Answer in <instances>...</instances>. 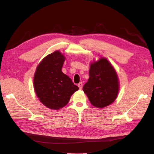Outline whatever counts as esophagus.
<instances>
[{
  "mask_svg": "<svg viewBox=\"0 0 154 154\" xmlns=\"http://www.w3.org/2000/svg\"><path fill=\"white\" fill-rule=\"evenodd\" d=\"M78 87H79V88H80V89H82V87H83V83H82V82L79 83L78 84Z\"/></svg>",
  "mask_w": 154,
  "mask_h": 154,
  "instance_id": "obj_1",
  "label": "esophagus"
}]
</instances>
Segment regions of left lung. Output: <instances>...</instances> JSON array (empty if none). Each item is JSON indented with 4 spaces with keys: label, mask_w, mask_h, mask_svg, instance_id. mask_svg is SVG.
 Here are the masks:
<instances>
[{
    "label": "left lung",
    "mask_w": 154,
    "mask_h": 154,
    "mask_svg": "<svg viewBox=\"0 0 154 154\" xmlns=\"http://www.w3.org/2000/svg\"><path fill=\"white\" fill-rule=\"evenodd\" d=\"M83 91L91 103L97 108H103L115 101L119 91L118 77L106 58H100L91 64L89 78Z\"/></svg>",
    "instance_id": "8db88e82"
}]
</instances>
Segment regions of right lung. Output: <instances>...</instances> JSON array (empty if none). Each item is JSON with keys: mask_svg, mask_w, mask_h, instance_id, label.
Masks as SVG:
<instances>
[{"mask_svg": "<svg viewBox=\"0 0 154 154\" xmlns=\"http://www.w3.org/2000/svg\"><path fill=\"white\" fill-rule=\"evenodd\" d=\"M65 57L58 51L45 57L37 67L33 80L39 100L46 107L58 110L66 106L79 88L62 71Z\"/></svg>", "mask_w": 154, "mask_h": 154, "instance_id": "right-lung-1", "label": "right lung"}]
</instances>
